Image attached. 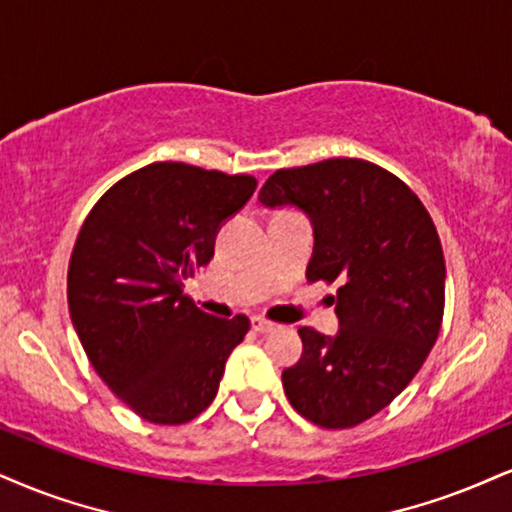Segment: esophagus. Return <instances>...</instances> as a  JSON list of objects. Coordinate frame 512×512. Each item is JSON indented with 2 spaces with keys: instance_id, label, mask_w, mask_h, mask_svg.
<instances>
[{
  "instance_id": "obj_1",
  "label": "esophagus",
  "mask_w": 512,
  "mask_h": 512,
  "mask_svg": "<svg viewBox=\"0 0 512 512\" xmlns=\"http://www.w3.org/2000/svg\"><path fill=\"white\" fill-rule=\"evenodd\" d=\"M251 327H254L256 332H261V334H268V332H273L275 330V323H270V320H266V318H251Z\"/></svg>"
}]
</instances>
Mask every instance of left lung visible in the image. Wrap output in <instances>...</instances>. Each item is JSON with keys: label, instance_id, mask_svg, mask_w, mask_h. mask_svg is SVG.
<instances>
[{"label": "left lung", "instance_id": "1", "mask_svg": "<svg viewBox=\"0 0 512 512\" xmlns=\"http://www.w3.org/2000/svg\"><path fill=\"white\" fill-rule=\"evenodd\" d=\"M258 201L306 213L308 282L342 285L330 296L339 332L301 327L304 353L282 384L296 413L346 430L387 408L437 342L446 287L437 227L406 182L361 159L275 170Z\"/></svg>", "mask_w": 512, "mask_h": 512}]
</instances>
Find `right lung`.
<instances>
[{
  "label": "right lung",
  "mask_w": 512,
  "mask_h": 512,
  "mask_svg": "<svg viewBox=\"0 0 512 512\" xmlns=\"http://www.w3.org/2000/svg\"><path fill=\"white\" fill-rule=\"evenodd\" d=\"M254 189L251 175L151 163L118 180L80 227L68 266L73 327L106 387L154 425L211 406L249 332L246 315L213 318L182 289Z\"/></svg>",
  "instance_id": "obj_1"
}]
</instances>
